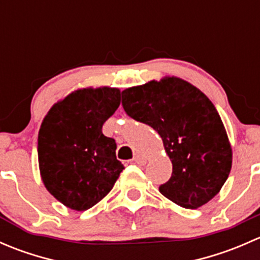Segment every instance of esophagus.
<instances>
[{
  "label": "esophagus",
  "instance_id": "1",
  "mask_svg": "<svg viewBox=\"0 0 260 260\" xmlns=\"http://www.w3.org/2000/svg\"><path fill=\"white\" fill-rule=\"evenodd\" d=\"M133 161H135L138 166H143V165H146V162H147L146 158L142 156V154H137V156L133 158Z\"/></svg>",
  "mask_w": 260,
  "mask_h": 260
}]
</instances>
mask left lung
<instances>
[{
    "label": "left lung",
    "instance_id": "obj_1",
    "mask_svg": "<svg viewBox=\"0 0 260 260\" xmlns=\"http://www.w3.org/2000/svg\"><path fill=\"white\" fill-rule=\"evenodd\" d=\"M125 113L151 125L172 162V176L159 192L186 209L205 205L232 170L233 151L210 99L176 77L151 80L122 91Z\"/></svg>",
    "mask_w": 260,
    "mask_h": 260
}]
</instances>
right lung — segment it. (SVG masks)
Here are the masks:
<instances>
[{"mask_svg": "<svg viewBox=\"0 0 260 260\" xmlns=\"http://www.w3.org/2000/svg\"><path fill=\"white\" fill-rule=\"evenodd\" d=\"M119 104L117 88L78 89L55 103L44 118L38 138L41 179L67 208L90 209L124 170L115 156V141L102 132Z\"/></svg>", "mask_w": 260, "mask_h": 260, "instance_id": "1", "label": "right lung"}]
</instances>
